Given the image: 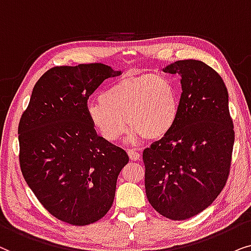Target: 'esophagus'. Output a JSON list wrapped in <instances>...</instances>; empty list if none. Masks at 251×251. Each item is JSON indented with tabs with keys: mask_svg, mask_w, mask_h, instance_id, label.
I'll list each match as a JSON object with an SVG mask.
<instances>
[{
	"mask_svg": "<svg viewBox=\"0 0 251 251\" xmlns=\"http://www.w3.org/2000/svg\"><path fill=\"white\" fill-rule=\"evenodd\" d=\"M127 153L129 156V158H131L132 160H138L140 159V157H141V155L136 151L135 149H127Z\"/></svg>",
	"mask_w": 251,
	"mask_h": 251,
	"instance_id": "obj_1",
	"label": "esophagus"
}]
</instances>
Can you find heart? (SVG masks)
Segmentation results:
<instances>
[{
  "label": "heart",
  "mask_w": 251,
  "mask_h": 251,
  "mask_svg": "<svg viewBox=\"0 0 251 251\" xmlns=\"http://www.w3.org/2000/svg\"><path fill=\"white\" fill-rule=\"evenodd\" d=\"M179 115V99L173 83L165 76H127L106 87L99 101L87 108L95 132L106 142H116L131 127L128 142L143 136L159 139L171 131Z\"/></svg>",
  "instance_id": "obj_1"
}]
</instances>
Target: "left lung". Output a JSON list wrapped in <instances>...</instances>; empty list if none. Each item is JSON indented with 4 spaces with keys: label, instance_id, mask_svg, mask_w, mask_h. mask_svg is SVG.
<instances>
[{
    "label": "left lung",
    "instance_id": "obj_1",
    "mask_svg": "<svg viewBox=\"0 0 251 251\" xmlns=\"http://www.w3.org/2000/svg\"><path fill=\"white\" fill-rule=\"evenodd\" d=\"M181 76L179 115L171 131L143 150L147 199L172 220L199 215L226 185L234 129L222 76L196 59L163 69Z\"/></svg>",
    "mask_w": 251,
    "mask_h": 251
}]
</instances>
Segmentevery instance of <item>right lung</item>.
I'll list each match as a JSON object with an SVG mask.
<instances>
[{
    "label": "right lung",
    "instance_id": "add662e5",
    "mask_svg": "<svg viewBox=\"0 0 251 251\" xmlns=\"http://www.w3.org/2000/svg\"><path fill=\"white\" fill-rule=\"evenodd\" d=\"M120 71L101 63L55 66L33 88L18 126L19 164L25 181L48 212L85 226L106 215L125 150L98 135L87 101Z\"/></svg>",
    "mask_w": 251,
    "mask_h": 251
}]
</instances>
